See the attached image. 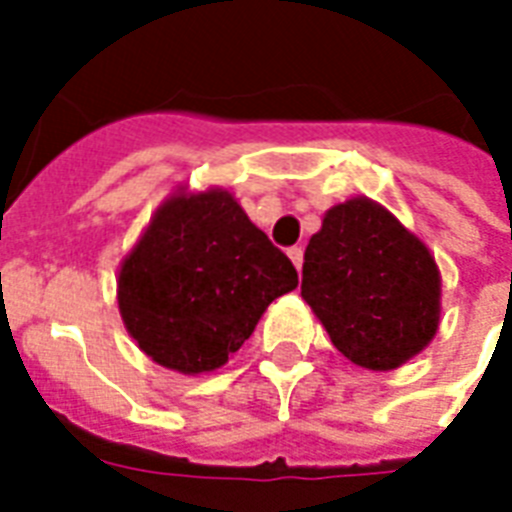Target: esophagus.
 Listing matches in <instances>:
<instances>
[{
	"label": "esophagus",
	"mask_w": 512,
	"mask_h": 512,
	"mask_svg": "<svg viewBox=\"0 0 512 512\" xmlns=\"http://www.w3.org/2000/svg\"><path fill=\"white\" fill-rule=\"evenodd\" d=\"M287 255H289V260L295 263L297 271H300V268H303V247H289Z\"/></svg>",
	"instance_id": "1"
}]
</instances>
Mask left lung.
Masks as SVG:
<instances>
[{
    "label": "left lung",
    "mask_w": 512,
    "mask_h": 512,
    "mask_svg": "<svg viewBox=\"0 0 512 512\" xmlns=\"http://www.w3.org/2000/svg\"><path fill=\"white\" fill-rule=\"evenodd\" d=\"M436 260L388 209L350 199L308 241L303 297L342 356L385 372L420 353L438 329Z\"/></svg>",
    "instance_id": "obj_1"
}]
</instances>
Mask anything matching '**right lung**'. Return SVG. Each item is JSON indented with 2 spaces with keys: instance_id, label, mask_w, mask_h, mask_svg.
<instances>
[{
  "instance_id": "obj_1",
  "label": "right lung",
  "mask_w": 512,
  "mask_h": 512,
  "mask_svg": "<svg viewBox=\"0 0 512 512\" xmlns=\"http://www.w3.org/2000/svg\"><path fill=\"white\" fill-rule=\"evenodd\" d=\"M297 271L228 191L172 196L124 260L119 311L140 350L183 374L244 345Z\"/></svg>"
}]
</instances>
